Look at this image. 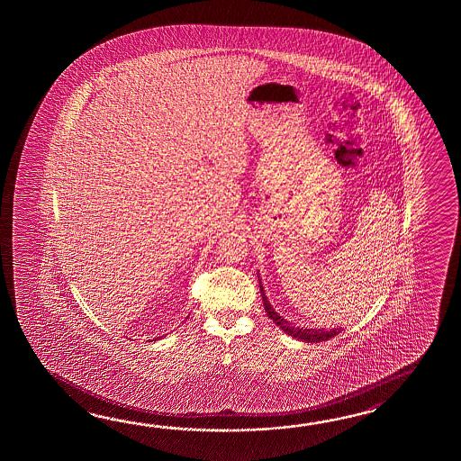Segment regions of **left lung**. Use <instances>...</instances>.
I'll use <instances>...</instances> for the list:
<instances>
[{"mask_svg": "<svg viewBox=\"0 0 461 461\" xmlns=\"http://www.w3.org/2000/svg\"><path fill=\"white\" fill-rule=\"evenodd\" d=\"M258 284H260V294H262V300H264L265 313H267V316H268L276 326H280L288 336H294V338L300 339V341H304V343H321V341H328V339H331V338L338 336V334L343 331L341 328H333V330L294 328V324L288 323V321L285 320L284 316H280V314L276 313L274 310V306L267 300L260 278H258Z\"/></svg>", "mask_w": 461, "mask_h": 461, "instance_id": "obj_1", "label": "left lung"}]
</instances>
